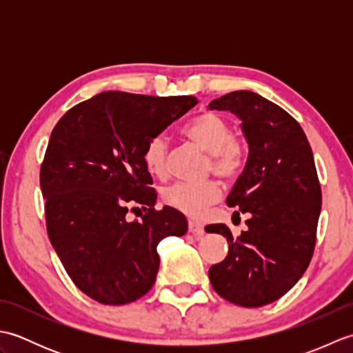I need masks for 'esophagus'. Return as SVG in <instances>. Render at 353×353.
I'll use <instances>...</instances> for the list:
<instances>
[{"label":"esophagus","instance_id":"34e87169","mask_svg":"<svg viewBox=\"0 0 353 353\" xmlns=\"http://www.w3.org/2000/svg\"><path fill=\"white\" fill-rule=\"evenodd\" d=\"M188 230L191 232L194 238H200L201 235L205 234V228H203V224L199 223V221H196V220H190V221H188Z\"/></svg>","mask_w":353,"mask_h":353}]
</instances>
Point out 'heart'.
<instances>
[{
	"label": "heart",
	"mask_w": 353,
	"mask_h": 353,
	"mask_svg": "<svg viewBox=\"0 0 353 353\" xmlns=\"http://www.w3.org/2000/svg\"><path fill=\"white\" fill-rule=\"evenodd\" d=\"M182 132L194 144L209 153V170L214 174L224 181H234L241 174L249 157V148L241 138L235 137L226 118L212 110H201L183 125ZM167 141L163 134H154L142 152V161L150 174L157 179L167 176ZM220 197L221 186L215 181L203 183L179 182L162 192L165 205L194 219L203 215Z\"/></svg>",
	"instance_id": "obj_1"
}]
</instances>
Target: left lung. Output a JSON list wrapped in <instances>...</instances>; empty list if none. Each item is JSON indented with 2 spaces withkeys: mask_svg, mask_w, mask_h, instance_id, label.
Masks as SVG:
<instances>
[{
  "mask_svg": "<svg viewBox=\"0 0 353 353\" xmlns=\"http://www.w3.org/2000/svg\"><path fill=\"white\" fill-rule=\"evenodd\" d=\"M209 109L235 114L249 142L245 168L226 200L247 215V229L234 238L226 224L206 226L229 243L209 279L228 302L258 308L287 294L310 265L321 209L316 163L301 124L259 94L230 92Z\"/></svg>",
  "mask_w": 353,
  "mask_h": 353,
  "instance_id": "8db88e82",
  "label": "left lung"
}]
</instances>
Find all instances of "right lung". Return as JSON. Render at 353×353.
I'll use <instances>...</instances> for the list:
<instances>
[{
	"instance_id": "add662e5",
	"label": "right lung",
	"mask_w": 353,
	"mask_h": 353,
	"mask_svg": "<svg viewBox=\"0 0 353 353\" xmlns=\"http://www.w3.org/2000/svg\"><path fill=\"white\" fill-rule=\"evenodd\" d=\"M197 104L196 97L108 91L59 119L41 165L48 238L71 281L103 305H124L150 291L157 244L182 236L188 223L157 194L142 152L150 138ZM146 214L127 222L130 205Z\"/></svg>"
}]
</instances>
